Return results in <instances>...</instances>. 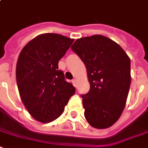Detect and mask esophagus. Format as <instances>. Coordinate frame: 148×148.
Wrapping results in <instances>:
<instances>
[{
    "instance_id": "34e87169",
    "label": "esophagus",
    "mask_w": 148,
    "mask_h": 148,
    "mask_svg": "<svg viewBox=\"0 0 148 148\" xmlns=\"http://www.w3.org/2000/svg\"><path fill=\"white\" fill-rule=\"evenodd\" d=\"M76 83H77V80H76V79H73V85H76Z\"/></svg>"
}]
</instances>
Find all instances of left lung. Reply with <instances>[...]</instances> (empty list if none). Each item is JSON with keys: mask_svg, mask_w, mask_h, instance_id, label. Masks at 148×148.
<instances>
[{"mask_svg": "<svg viewBox=\"0 0 148 148\" xmlns=\"http://www.w3.org/2000/svg\"><path fill=\"white\" fill-rule=\"evenodd\" d=\"M85 63L90 90L82 95L85 117L96 129L113 125L125 108L131 84V62L116 42L101 35L77 39L71 46Z\"/></svg>", "mask_w": 148, "mask_h": 148, "instance_id": "left-lung-1", "label": "left lung"}]
</instances>
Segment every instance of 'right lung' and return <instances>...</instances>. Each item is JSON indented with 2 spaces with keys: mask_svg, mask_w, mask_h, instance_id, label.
<instances>
[{
  "mask_svg": "<svg viewBox=\"0 0 148 148\" xmlns=\"http://www.w3.org/2000/svg\"><path fill=\"white\" fill-rule=\"evenodd\" d=\"M74 39L56 33L41 34L28 42L18 57L16 78L23 104L35 119L50 123L63 113L75 92L67 82L59 60Z\"/></svg>",
  "mask_w": 148,
  "mask_h": 148,
  "instance_id": "add662e5",
  "label": "right lung"
}]
</instances>
